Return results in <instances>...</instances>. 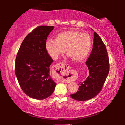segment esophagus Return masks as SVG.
<instances>
[{
	"mask_svg": "<svg viewBox=\"0 0 125 125\" xmlns=\"http://www.w3.org/2000/svg\"><path fill=\"white\" fill-rule=\"evenodd\" d=\"M55 73L58 77L61 78L62 82L69 83L68 80V76L71 74L70 73V66L69 65L65 64V63L61 62L56 65L55 66Z\"/></svg>",
	"mask_w": 125,
	"mask_h": 125,
	"instance_id": "34e87169",
	"label": "esophagus"
}]
</instances>
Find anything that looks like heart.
<instances>
[{
  "label": "heart",
  "mask_w": 125,
  "mask_h": 125,
  "mask_svg": "<svg viewBox=\"0 0 125 125\" xmlns=\"http://www.w3.org/2000/svg\"><path fill=\"white\" fill-rule=\"evenodd\" d=\"M92 48V39L88 33L75 30L63 31L57 33L55 40L48 39L45 49L49 56L57 60L65 52L75 62H83L88 57Z\"/></svg>",
  "instance_id": "heart-1"
}]
</instances>
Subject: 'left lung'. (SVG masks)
Masks as SVG:
<instances>
[{
    "label": "left lung",
    "mask_w": 125,
    "mask_h": 125,
    "mask_svg": "<svg viewBox=\"0 0 125 125\" xmlns=\"http://www.w3.org/2000/svg\"><path fill=\"white\" fill-rule=\"evenodd\" d=\"M86 64L89 75L83 83H79L78 91L71 95L73 100L84 101L96 96L109 74V61L106 48L95 32H94L93 49Z\"/></svg>",
    "instance_id": "8db88e82"
}]
</instances>
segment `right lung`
Instances as JSON below:
<instances>
[{"instance_id":"add662e5","label":"right lung","mask_w":125,"mask_h":125,"mask_svg":"<svg viewBox=\"0 0 125 125\" xmlns=\"http://www.w3.org/2000/svg\"><path fill=\"white\" fill-rule=\"evenodd\" d=\"M53 26L42 25L25 37L15 61V74L23 91L31 98L44 100L54 92L56 83L49 74L52 59L45 42Z\"/></svg>"}]
</instances>
